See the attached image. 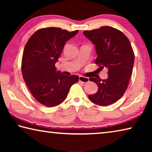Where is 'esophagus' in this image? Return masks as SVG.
I'll return each mask as SVG.
<instances>
[{
    "mask_svg": "<svg viewBox=\"0 0 152 152\" xmlns=\"http://www.w3.org/2000/svg\"><path fill=\"white\" fill-rule=\"evenodd\" d=\"M79 81L83 82V83H86V82H88L89 81V79H88V78H87V77L80 76H79Z\"/></svg>",
    "mask_w": 152,
    "mask_h": 152,
    "instance_id": "1",
    "label": "esophagus"
}]
</instances>
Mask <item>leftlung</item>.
I'll return each instance as SVG.
<instances>
[{"instance_id":"8db88e82","label":"left lung","mask_w":152,"mask_h":152,"mask_svg":"<svg viewBox=\"0 0 152 152\" xmlns=\"http://www.w3.org/2000/svg\"><path fill=\"white\" fill-rule=\"evenodd\" d=\"M83 33L95 45V64L108 69L107 79L89 78L99 87L96 93L89 95V99L100 106L114 103L124 94L133 72L135 56L129 40L121 31L109 26Z\"/></svg>"}]
</instances>
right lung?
I'll return each mask as SVG.
<instances>
[{
    "label": "right lung",
    "instance_id": "1",
    "mask_svg": "<svg viewBox=\"0 0 152 152\" xmlns=\"http://www.w3.org/2000/svg\"><path fill=\"white\" fill-rule=\"evenodd\" d=\"M78 30L68 31L59 27L42 28L31 35L22 57L23 77L33 97L45 106H57L66 99L70 87L78 82L76 75L66 76L56 71L67 41Z\"/></svg>",
    "mask_w": 152,
    "mask_h": 152
}]
</instances>
